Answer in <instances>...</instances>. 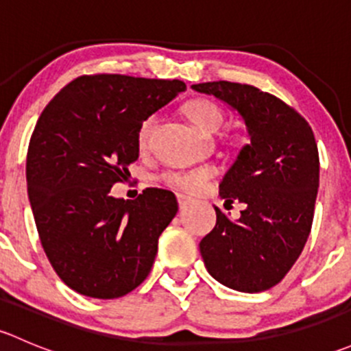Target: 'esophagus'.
<instances>
[{"instance_id":"obj_1","label":"esophagus","mask_w":351,"mask_h":351,"mask_svg":"<svg viewBox=\"0 0 351 351\" xmlns=\"http://www.w3.org/2000/svg\"><path fill=\"white\" fill-rule=\"evenodd\" d=\"M176 198H178V205H180V208L189 207V205L192 204V202H193V198H190L189 195H183V193H178V195H176Z\"/></svg>"}]
</instances>
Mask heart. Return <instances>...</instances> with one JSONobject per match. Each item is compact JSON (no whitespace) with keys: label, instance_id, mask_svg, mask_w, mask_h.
<instances>
[{"label":"heart","instance_id":"heart-1","mask_svg":"<svg viewBox=\"0 0 351 351\" xmlns=\"http://www.w3.org/2000/svg\"><path fill=\"white\" fill-rule=\"evenodd\" d=\"M185 113L190 120L204 132H215L221 129L222 122H224V112L217 104L205 98H198L186 104ZM154 125V117H147L141 125L139 134H137V141L141 146H144L149 137L151 129ZM214 176V169L204 166V168H192V169H173V171H166L161 175V180L165 185L171 186V189L180 190L185 193H197L210 182Z\"/></svg>","mask_w":351,"mask_h":351}]
</instances>
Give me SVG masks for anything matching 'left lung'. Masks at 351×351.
Listing matches in <instances>:
<instances>
[{
  "mask_svg": "<svg viewBox=\"0 0 351 351\" xmlns=\"http://www.w3.org/2000/svg\"><path fill=\"white\" fill-rule=\"evenodd\" d=\"M239 112L250 134L221 183L226 204H246L239 221L215 208V228L200 241L208 274L229 289L263 292L282 282L313 228L319 153L307 120L290 105L251 84H193Z\"/></svg>",
  "mask_w": 351,
  "mask_h": 351,
  "instance_id": "1",
  "label": "left lung"
}]
</instances>
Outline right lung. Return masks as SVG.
Wrapping results in <instances>:
<instances>
[{
    "label": "right lung",
    "mask_w": 351,
    "mask_h": 351,
    "mask_svg": "<svg viewBox=\"0 0 351 351\" xmlns=\"http://www.w3.org/2000/svg\"><path fill=\"white\" fill-rule=\"evenodd\" d=\"M186 84L125 74H83L40 113L27 153V185L42 247L62 282L119 299L149 275L158 239L178 212L168 190L110 195L139 158L144 120Z\"/></svg>",
    "instance_id": "add662e5"
}]
</instances>
